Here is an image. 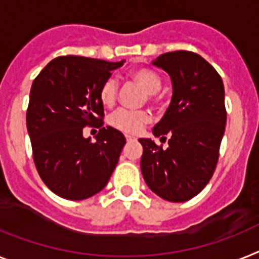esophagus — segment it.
I'll list each match as a JSON object with an SVG mask.
<instances>
[{"label":"esophagus","mask_w":259,"mask_h":259,"mask_svg":"<svg viewBox=\"0 0 259 259\" xmlns=\"http://www.w3.org/2000/svg\"><path fill=\"white\" fill-rule=\"evenodd\" d=\"M126 141H127V142H132V141H136V138H134V137L126 136Z\"/></svg>","instance_id":"obj_1"}]
</instances>
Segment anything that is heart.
Here are the masks:
<instances>
[{
  "label": "heart",
  "mask_w": 259,
  "mask_h": 259,
  "mask_svg": "<svg viewBox=\"0 0 259 259\" xmlns=\"http://www.w3.org/2000/svg\"><path fill=\"white\" fill-rule=\"evenodd\" d=\"M130 77L143 88V91L149 95L150 99H153L154 95L158 93L162 88V79L154 69L147 67H141L132 71ZM118 95V82L116 79L109 77L104 81L100 88L99 96L100 101L104 106H113L117 100ZM150 121V114L143 110H127L119 109L116 113H113L109 117V123L114 129L122 132L126 134H137L140 133L142 127Z\"/></svg>",
  "instance_id": "heart-1"
}]
</instances>
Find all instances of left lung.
Returning a JSON list of instances; mask_svg holds the SVG:
<instances>
[{"instance_id":"obj_1","label":"left lung","mask_w":259,"mask_h":259,"mask_svg":"<svg viewBox=\"0 0 259 259\" xmlns=\"http://www.w3.org/2000/svg\"><path fill=\"white\" fill-rule=\"evenodd\" d=\"M153 64L166 71L172 84L170 106L153 134L170 140L167 149L151 138L138 140L143 147L141 171L155 195L183 203L203 191L216 168L227 123L224 84L195 52H167Z\"/></svg>"}]
</instances>
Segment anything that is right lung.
Listing matches in <instances>:
<instances>
[{
	"label": "right lung",
	"instance_id": "add662e5",
	"mask_svg": "<svg viewBox=\"0 0 259 259\" xmlns=\"http://www.w3.org/2000/svg\"><path fill=\"white\" fill-rule=\"evenodd\" d=\"M123 63L59 56L32 82L26 114L32 158L43 183L63 199L84 200L99 193L118 163L126 143L121 132L102 127L92 143L82 129L103 126L100 88Z\"/></svg>",
	"mask_w": 259,
	"mask_h": 259
}]
</instances>
